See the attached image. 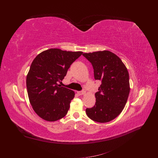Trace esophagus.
Wrapping results in <instances>:
<instances>
[{
    "label": "esophagus",
    "instance_id": "obj_1",
    "mask_svg": "<svg viewBox=\"0 0 158 158\" xmlns=\"http://www.w3.org/2000/svg\"><path fill=\"white\" fill-rule=\"evenodd\" d=\"M77 93H78V94L79 95H84V94H85V90L80 91V92H78Z\"/></svg>",
    "mask_w": 158,
    "mask_h": 158
}]
</instances>
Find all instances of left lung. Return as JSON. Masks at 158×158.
Instances as JSON below:
<instances>
[{
	"label": "left lung",
	"instance_id": "1",
	"mask_svg": "<svg viewBox=\"0 0 158 158\" xmlns=\"http://www.w3.org/2000/svg\"><path fill=\"white\" fill-rule=\"evenodd\" d=\"M92 64L94 78L102 84L95 93L96 102L87 108L88 117L98 123H107L118 116L125 107L130 92L129 74L119 57L109 51L82 55Z\"/></svg>",
	"mask_w": 158,
	"mask_h": 158
}]
</instances>
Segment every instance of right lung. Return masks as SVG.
<instances>
[{
	"mask_svg": "<svg viewBox=\"0 0 158 158\" xmlns=\"http://www.w3.org/2000/svg\"><path fill=\"white\" fill-rule=\"evenodd\" d=\"M82 51L49 49L33 60L26 77L28 98L38 116L47 121H56L68 113L74 92L59 84L70 65Z\"/></svg>",
	"mask_w": 158,
	"mask_h": 158,
	"instance_id": "add662e5",
	"label": "right lung"
}]
</instances>
